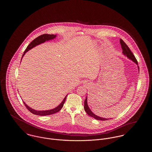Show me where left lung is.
<instances>
[{
    "label": "left lung",
    "mask_w": 152,
    "mask_h": 152,
    "mask_svg": "<svg viewBox=\"0 0 152 152\" xmlns=\"http://www.w3.org/2000/svg\"><path fill=\"white\" fill-rule=\"evenodd\" d=\"M120 42L121 45V48L123 49V54L125 56H126L128 58L130 59L131 60H132L133 62H134L137 65H138V62L136 60V58H135V56H134V55L133 54V53L132 52V51H130L129 48L128 47V46L126 44V43L123 41V40L121 39L120 40ZM138 68L139 69V66H138ZM84 110L86 112L87 114L89 116L94 117L95 119L98 120H102V121H105V120H108V118H102L101 117H99V116H96V115H94V113L91 110V109L89 108L88 104H87V97H86L85 101H84Z\"/></svg>",
    "instance_id": "1"
}]
</instances>
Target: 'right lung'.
I'll return each mask as SVG.
<instances>
[{
    "label": "right lung",
    "instance_id": "obj_1",
    "mask_svg": "<svg viewBox=\"0 0 152 152\" xmlns=\"http://www.w3.org/2000/svg\"><path fill=\"white\" fill-rule=\"evenodd\" d=\"M56 35H49V34H43L42 35L38 36L37 37L35 38L33 41H32V42L28 45V47H27V48L24 52L23 55H22V58L24 56V55H25V53L27 51H29V50H31V49H32L33 47H35L36 45L40 44L43 43L44 42H45V41H48V40H50L53 39L54 38L56 37ZM66 96H67V95L65 96V98L64 99L63 101L61 102V104L59 105H58L57 107H56L55 108L51 109V110H36L35 109L31 108L24 101H23V103H24V105L26 106V107L32 113H33L34 115H39V116H47V115H50L56 113L58 112L59 110H61V109L63 108V105L65 102Z\"/></svg>",
    "mask_w": 152,
    "mask_h": 152
}]
</instances>
